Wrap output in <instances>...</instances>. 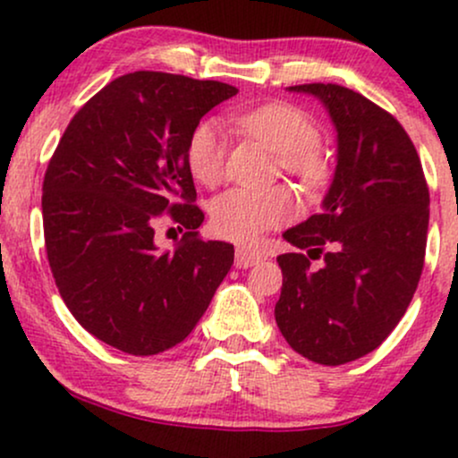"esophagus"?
Masks as SVG:
<instances>
[{"instance_id": "34e87169", "label": "esophagus", "mask_w": 458, "mask_h": 458, "mask_svg": "<svg viewBox=\"0 0 458 458\" xmlns=\"http://www.w3.org/2000/svg\"><path fill=\"white\" fill-rule=\"evenodd\" d=\"M261 259H263V257H261L259 250L246 249V246H240V249H235V267H242V270L257 266V263H259Z\"/></svg>"}]
</instances>
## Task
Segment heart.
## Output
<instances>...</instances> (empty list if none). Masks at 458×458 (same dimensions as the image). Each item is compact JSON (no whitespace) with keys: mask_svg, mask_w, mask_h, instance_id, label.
Masks as SVG:
<instances>
[{"mask_svg":"<svg viewBox=\"0 0 458 458\" xmlns=\"http://www.w3.org/2000/svg\"><path fill=\"white\" fill-rule=\"evenodd\" d=\"M233 123L250 139L278 154V165L304 184H319L326 177L324 154L317 148V128L302 111L283 102L257 106L233 117ZM186 163L192 177L214 186L225 175V139L214 122L192 131L186 145ZM214 229L231 240L250 242L295 216V201L287 188L252 191L231 188L209 206Z\"/></svg>","mask_w":458,"mask_h":458,"instance_id":"heart-1","label":"heart"}]
</instances>
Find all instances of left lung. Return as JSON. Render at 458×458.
Listing matches in <instances>:
<instances>
[{"label":"left lung","instance_id":"obj_1","mask_svg":"<svg viewBox=\"0 0 458 458\" xmlns=\"http://www.w3.org/2000/svg\"><path fill=\"white\" fill-rule=\"evenodd\" d=\"M324 105L336 166L321 212L283 238L274 317L293 352L338 367L377 349L405 315L424 266L428 188L411 139L390 113L332 83L287 88ZM325 257L319 271L310 259Z\"/></svg>","mask_w":458,"mask_h":458}]
</instances>
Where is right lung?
<instances>
[{
  "label": "right lung",
  "mask_w": 458,
  "mask_h": 458,
  "mask_svg": "<svg viewBox=\"0 0 458 458\" xmlns=\"http://www.w3.org/2000/svg\"><path fill=\"white\" fill-rule=\"evenodd\" d=\"M235 94L220 81L123 74L81 106L48 163L42 223L59 295L89 335L123 353L184 341L233 266V246L197 238L203 212L192 206L186 145ZM165 213L187 229L174 253L153 240Z\"/></svg>",
  "instance_id": "obj_1"
}]
</instances>
